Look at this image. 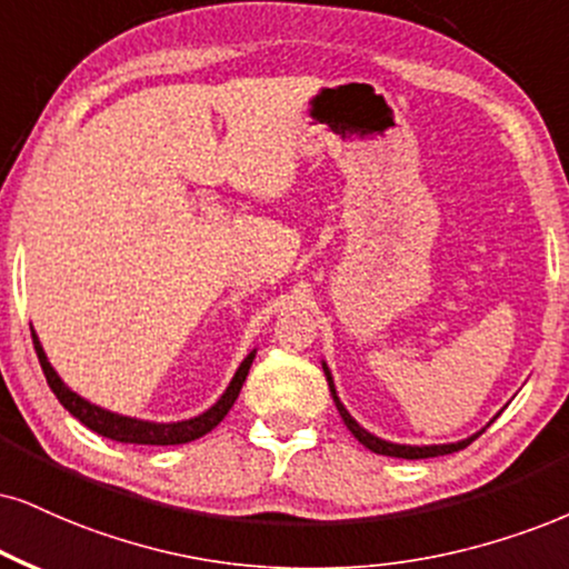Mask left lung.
<instances>
[{
  "mask_svg": "<svg viewBox=\"0 0 569 569\" xmlns=\"http://www.w3.org/2000/svg\"><path fill=\"white\" fill-rule=\"evenodd\" d=\"M321 369H325V375H327V382H329V392H332V398H335V406H338V411H340V417H342V422H346V427L350 432H353V438L359 440L361 446H367L369 451H375V453H382V456H396V459H432V456H446V453H453V451H461V448H467L469 443H472L475 438H478V435H482L486 432V427L493 422L496 417H499V413H496L493 419H490V422L482 427L480 432H475V435H469V438H465V440H456V443H440V446H406V443H390V440H382V438H377V435H371L369 430H363V427L356 422L353 417H350L348 413V409L346 406H342V401H340V396H338V388H335V380H332V371H329V367L325 361H321Z\"/></svg>",
  "mask_w": 569,
  "mask_h": 569,
  "instance_id": "8db88e82",
  "label": "left lung"
}]
</instances>
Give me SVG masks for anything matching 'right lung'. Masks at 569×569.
Segmentation results:
<instances>
[{"label": "right lung", "mask_w": 569, "mask_h": 569, "mask_svg": "<svg viewBox=\"0 0 569 569\" xmlns=\"http://www.w3.org/2000/svg\"><path fill=\"white\" fill-rule=\"evenodd\" d=\"M31 335H33V348H37L39 363L41 369H44L47 385L52 388L54 396H58V401L66 406V409L73 413L83 427H89L91 432L102 435V438L118 440V443H137V446H179V443H189V440H198L206 432L213 430V427L227 417L231 406H234L237 396H240L242 390L244 377H248V371L252 367V359H256V348H252L242 359L240 367H237L234 377H231L227 390L221 392L219 401L210 406L208 411H202L192 419H181V422H150V419L123 417V413L102 409V406L91 403L87 398H81L76 390H70L68 385L60 380V375L54 371L52 363H49L44 348H41L39 335L33 332V329Z\"/></svg>", "instance_id": "right-lung-1"}]
</instances>
